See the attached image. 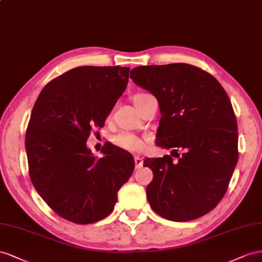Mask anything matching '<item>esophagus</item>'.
Returning a JSON list of instances; mask_svg holds the SVG:
<instances>
[{"instance_id": "obj_1", "label": "esophagus", "mask_w": 262, "mask_h": 262, "mask_svg": "<svg viewBox=\"0 0 262 262\" xmlns=\"http://www.w3.org/2000/svg\"><path fill=\"white\" fill-rule=\"evenodd\" d=\"M135 164H136V169H139L143 167V164H144L143 158H140V157H138V156H135Z\"/></svg>"}]
</instances>
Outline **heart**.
<instances>
[{"mask_svg":"<svg viewBox=\"0 0 262 262\" xmlns=\"http://www.w3.org/2000/svg\"><path fill=\"white\" fill-rule=\"evenodd\" d=\"M147 96H149V94H146V93H138L134 96L133 101H134V104H135V106L138 107ZM113 143L117 147L122 148L124 150L129 151V152H139L141 150H144V148L146 146L145 141L143 139L130 133L117 134V135L113 137Z\"/></svg>","mask_w":262,"mask_h":262,"instance_id":"heart-1","label":"heart"}]
</instances>
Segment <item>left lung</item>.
<instances>
[{"label":"left lung","instance_id":"1","mask_svg":"<svg viewBox=\"0 0 262 262\" xmlns=\"http://www.w3.org/2000/svg\"><path fill=\"white\" fill-rule=\"evenodd\" d=\"M130 79L158 100L162 117L156 144L172 149L178 158L144 160L154 173L146 189L149 204L174 222L211 212L238 161L237 121L225 90L212 74L188 63L137 67Z\"/></svg>","mask_w":262,"mask_h":262}]
</instances>
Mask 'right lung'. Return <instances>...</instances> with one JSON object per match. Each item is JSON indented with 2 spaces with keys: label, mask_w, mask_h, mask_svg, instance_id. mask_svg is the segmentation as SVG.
Returning a JSON list of instances; mask_svg holds the SVG:
<instances>
[{
  "label": "right lung",
  "mask_w": 262,
  "mask_h": 262,
  "mask_svg": "<svg viewBox=\"0 0 262 262\" xmlns=\"http://www.w3.org/2000/svg\"><path fill=\"white\" fill-rule=\"evenodd\" d=\"M126 67L84 66L45 85L25 137L29 177L41 199L62 219L91 224L108 216L135 161L108 145L102 158L86 147L90 133L104 126L128 82Z\"/></svg>",
  "instance_id": "1"
}]
</instances>
